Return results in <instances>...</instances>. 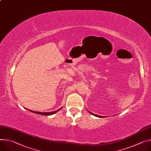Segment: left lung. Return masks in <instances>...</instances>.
Instances as JSON below:
<instances>
[{
  "mask_svg": "<svg viewBox=\"0 0 151 151\" xmlns=\"http://www.w3.org/2000/svg\"><path fill=\"white\" fill-rule=\"evenodd\" d=\"M90 114H93V115H94V116H96V117H104V116H98V115H96V114H93V113H91V112H90V111H88Z\"/></svg>",
  "mask_w": 151,
  "mask_h": 151,
  "instance_id": "8db88e82",
  "label": "left lung"
}]
</instances>
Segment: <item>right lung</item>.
<instances>
[{"label":"right lung","instance_id":"1","mask_svg":"<svg viewBox=\"0 0 151 151\" xmlns=\"http://www.w3.org/2000/svg\"><path fill=\"white\" fill-rule=\"evenodd\" d=\"M61 108H60L59 109H58V110H57V111H52V112H48V113H40V112L34 111H31V110H29V111H32V112H33V113H36V114H42V115H44V116H50V115H52V114H54V113H57V111H58L59 110H60V109H61Z\"/></svg>","mask_w":151,"mask_h":151}]
</instances>
